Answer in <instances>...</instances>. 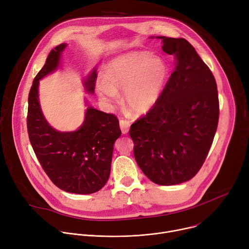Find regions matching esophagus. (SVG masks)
Wrapping results in <instances>:
<instances>
[{"label": "esophagus", "mask_w": 249, "mask_h": 249, "mask_svg": "<svg viewBox=\"0 0 249 249\" xmlns=\"http://www.w3.org/2000/svg\"><path fill=\"white\" fill-rule=\"evenodd\" d=\"M119 125H120V129L122 131L123 134H127L129 132V128H130V122L128 120L125 119H121L119 121Z\"/></svg>", "instance_id": "obj_1"}]
</instances>
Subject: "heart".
Masks as SVG:
<instances>
[{
  "label": "heart",
  "instance_id": "1",
  "mask_svg": "<svg viewBox=\"0 0 249 249\" xmlns=\"http://www.w3.org/2000/svg\"><path fill=\"white\" fill-rule=\"evenodd\" d=\"M168 79V67L149 52H131L106 65L103 81L96 85L99 97L106 102L118 100L124 90V102L138 115L148 113L159 101Z\"/></svg>",
  "mask_w": 249,
  "mask_h": 249
}]
</instances>
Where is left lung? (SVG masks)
I'll return each mask as SVG.
<instances>
[{
    "label": "left lung",
    "instance_id": "1",
    "mask_svg": "<svg viewBox=\"0 0 249 249\" xmlns=\"http://www.w3.org/2000/svg\"><path fill=\"white\" fill-rule=\"evenodd\" d=\"M158 38L174 56V70L157 104L129 134L148 178L175 185L193 178L208 156L219 122V96L214 75L186 39Z\"/></svg>",
    "mask_w": 249,
    "mask_h": 249
}]
</instances>
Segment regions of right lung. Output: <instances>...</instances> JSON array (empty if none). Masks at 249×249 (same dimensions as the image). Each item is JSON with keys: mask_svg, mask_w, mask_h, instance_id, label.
Returning a JSON list of instances; mask_svg holds the SVG:
<instances>
[{"mask_svg": "<svg viewBox=\"0 0 249 249\" xmlns=\"http://www.w3.org/2000/svg\"><path fill=\"white\" fill-rule=\"evenodd\" d=\"M66 44L49 53L45 65L34 78L28 94L27 132L32 149L50 180L60 189L75 194H91L100 190L110 174L114 142L120 137L118 118L88 107L79 130L59 132L45 120L38 100L39 80L59 66ZM97 74L85 81L86 89L93 93Z\"/></svg>", "mask_w": 249, "mask_h": 249, "instance_id": "add662e5", "label": "right lung"}]
</instances>
